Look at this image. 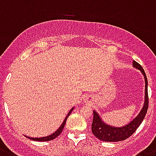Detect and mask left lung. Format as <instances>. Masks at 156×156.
I'll use <instances>...</instances> for the list:
<instances>
[{"instance_id": "8db88e82", "label": "left lung", "mask_w": 156, "mask_h": 156, "mask_svg": "<svg viewBox=\"0 0 156 156\" xmlns=\"http://www.w3.org/2000/svg\"><path fill=\"white\" fill-rule=\"evenodd\" d=\"M133 66L141 71L145 80V100L144 106L136 118L127 125L122 127H113L108 125L101 120L99 114L94 110V119L92 123V133L98 139L105 142H117L129 138L136 132L145 117L148 108V94H147V79L142 66L136 61L133 62Z\"/></svg>"}]
</instances>
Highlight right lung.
Listing matches in <instances>:
<instances>
[{
  "label": "right lung",
  "mask_w": 156,
  "mask_h": 156,
  "mask_svg": "<svg viewBox=\"0 0 156 156\" xmlns=\"http://www.w3.org/2000/svg\"><path fill=\"white\" fill-rule=\"evenodd\" d=\"M73 109H74V108H72L70 110V112H68L67 116H66L65 120H64L63 122L62 123L61 126H60L59 128L57 129V131H56V132H55L54 133H52V134H51L50 136H44V137H40V138H32V137H28V136H26V137H27V138L30 139V140H36V141H49V140H54V139H55L56 137L58 136L61 134V133H62V130H63V128H64V126H65V124H66V119H67L68 116H70V114L71 113V112Z\"/></svg>",
  "instance_id": "right-lung-1"
}]
</instances>
